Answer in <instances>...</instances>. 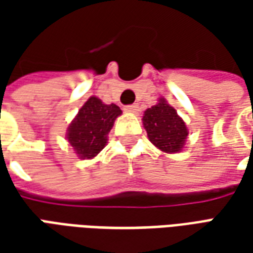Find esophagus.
<instances>
[{
    "instance_id": "esophagus-1",
    "label": "esophagus",
    "mask_w": 253,
    "mask_h": 253,
    "mask_svg": "<svg viewBox=\"0 0 253 253\" xmlns=\"http://www.w3.org/2000/svg\"><path fill=\"white\" fill-rule=\"evenodd\" d=\"M125 111H126V112H131V114H135V112L138 111V104L126 105V107H125Z\"/></svg>"
}]
</instances>
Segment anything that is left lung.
<instances>
[{
	"instance_id": "1",
	"label": "left lung",
	"mask_w": 253,
	"mask_h": 253,
	"mask_svg": "<svg viewBox=\"0 0 253 253\" xmlns=\"http://www.w3.org/2000/svg\"><path fill=\"white\" fill-rule=\"evenodd\" d=\"M143 127L150 142L164 153H179L184 148L188 128L173 107L165 99L145 111Z\"/></svg>"
}]
</instances>
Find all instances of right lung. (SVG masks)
Listing matches in <instances>:
<instances>
[{
	"instance_id": "obj_1",
	"label": "right lung",
	"mask_w": 253,
	"mask_h": 253,
	"mask_svg": "<svg viewBox=\"0 0 253 253\" xmlns=\"http://www.w3.org/2000/svg\"><path fill=\"white\" fill-rule=\"evenodd\" d=\"M122 110L116 104H104L96 96L86 100L67 127L66 139L80 159H93L104 149L108 132Z\"/></svg>"
}]
</instances>
